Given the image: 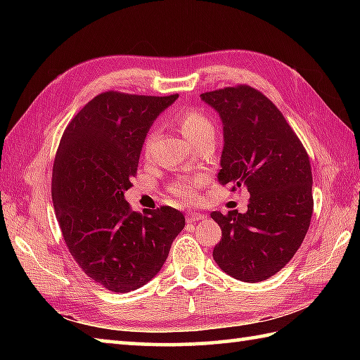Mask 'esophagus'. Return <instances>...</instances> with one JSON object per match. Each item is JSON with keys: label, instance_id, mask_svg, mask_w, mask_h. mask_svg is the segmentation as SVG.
Returning <instances> with one entry per match:
<instances>
[{"label": "esophagus", "instance_id": "34e87169", "mask_svg": "<svg viewBox=\"0 0 360 360\" xmlns=\"http://www.w3.org/2000/svg\"><path fill=\"white\" fill-rule=\"evenodd\" d=\"M187 218V223H196V221H201L205 218V215H202V213H188V215L186 217Z\"/></svg>", "mask_w": 360, "mask_h": 360}]
</instances>
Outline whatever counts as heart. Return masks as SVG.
<instances>
[{
    "instance_id": "heart-1",
    "label": "heart",
    "mask_w": 360,
    "mask_h": 360,
    "mask_svg": "<svg viewBox=\"0 0 360 360\" xmlns=\"http://www.w3.org/2000/svg\"><path fill=\"white\" fill-rule=\"evenodd\" d=\"M174 124L178 127L181 134L184 136L192 145H196L201 141L215 139V125H213V122L201 111H196V110L181 111L178 116L174 117ZM147 145H148V141H147ZM147 145H145V147H147ZM201 184H202L201 178H188V179H181V181L173 182L170 190L174 196L179 198V200L190 201L196 196L198 188H200Z\"/></svg>"
}]
</instances>
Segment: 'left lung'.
Returning <instances> with one entry per match:
<instances>
[{
  "instance_id": "left-lung-1",
  "label": "left lung",
  "mask_w": 360,
  "mask_h": 360,
  "mask_svg": "<svg viewBox=\"0 0 360 360\" xmlns=\"http://www.w3.org/2000/svg\"><path fill=\"white\" fill-rule=\"evenodd\" d=\"M201 101L223 122L218 182L250 195L246 213H212L223 232L213 259L236 280L263 281L290 262L309 229L314 201L308 153L277 106L254 88L210 91Z\"/></svg>"
}]
</instances>
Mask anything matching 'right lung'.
<instances>
[{
    "label": "right lung",
    "instance_id": "right-lung-1",
    "mask_svg": "<svg viewBox=\"0 0 360 360\" xmlns=\"http://www.w3.org/2000/svg\"><path fill=\"white\" fill-rule=\"evenodd\" d=\"M176 98L102 93L75 114L58 145L52 201L63 240L83 272L112 292L155 277L186 226L179 210L141 215L124 196L148 129Z\"/></svg>",
    "mask_w": 360,
    "mask_h": 360
}]
</instances>
